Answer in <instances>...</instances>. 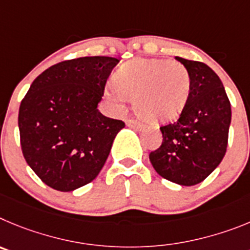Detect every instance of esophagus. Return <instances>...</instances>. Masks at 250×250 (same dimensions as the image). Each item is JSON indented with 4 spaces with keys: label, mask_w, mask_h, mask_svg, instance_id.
I'll use <instances>...</instances> for the list:
<instances>
[{
    "label": "esophagus",
    "mask_w": 250,
    "mask_h": 250,
    "mask_svg": "<svg viewBox=\"0 0 250 250\" xmlns=\"http://www.w3.org/2000/svg\"><path fill=\"white\" fill-rule=\"evenodd\" d=\"M127 125L130 128H134V129H141V128L143 127V125H142V123L137 120H128Z\"/></svg>",
    "instance_id": "1"
}]
</instances>
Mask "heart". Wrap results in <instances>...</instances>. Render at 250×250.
<instances>
[{
  "label": "heart",
  "instance_id": "obj_1",
  "mask_svg": "<svg viewBox=\"0 0 250 250\" xmlns=\"http://www.w3.org/2000/svg\"><path fill=\"white\" fill-rule=\"evenodd\" d=\"M108 94L116 102L133 100L136 113L148 122L178 117L190 92V77L177 61L134 58L117 69Z\"/></svg>",
  "mask_w": 250,
  "mask_h": 250
}]
</instances>
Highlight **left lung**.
<instances>
[{
	"instance_id": "obj_1",
	"label": "left lung",
	"mask_w": 250,
	"mask_h": 250,
	"mask_svg": "<svg viewBox=\"0 0 250 250\" xmlns=\"http://www.w3.org/2000/svg\"><path fill=\"white\" fill-rule=\"evenodd\" d=\"M175 60L189 73V97L178 120L161 127L163 141L149 153V161L163 178L181 186H194L203 182L226 154L230 102L210 67L182 57Z\"/></svg>"
}]
</instances>
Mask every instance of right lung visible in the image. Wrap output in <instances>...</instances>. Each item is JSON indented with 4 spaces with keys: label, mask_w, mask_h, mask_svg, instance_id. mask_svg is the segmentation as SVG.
Masks as SVG:
<instances>
[{
    "label": "right lung",
    "mask_w": 250,
    "mask_h": 250,
    "mask_svg": "<svg viewBox=\"0 0 250 250\" xmlns=\"http://www.w3.org/2000/svg\"><path fill=\"white\" fill-rule=\"evenodd\" d=\"M118 62L93 56L53 64L33 81L22 100V153L38 178L53 189L71 192L91 183L125 125L97 109Z\"/></svg>",
    "instance_id": "add662e5"
}]
</instances>
